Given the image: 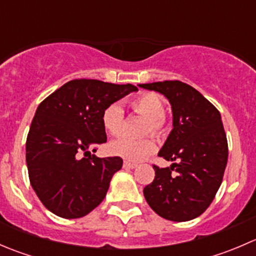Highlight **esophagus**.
Returning a JSON list of instances; mask_svg holds the SVG:
<instances>
[{"label":"esophagus","mask_w":256,"mask_h":256,"mask_svg":"<svg viewBox=\"0 0 256 256\" xmlns=\"http://www.w3.org/2000/svg\"><path fill=\"white\" fill-rule=\"evenodd\" d=\"M124 167H125V168L132 170L138 167V164H134V162H130V161H124Z\"/></svg>","instance_id":"obj_1"}]
</instances>
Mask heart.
<instances>
[{
    "label": "heart",
    "mask_w": 256,
    "mask_h": 256,
    "mask_svg": "<svg viewBox=\"0 0 256 256\" xmlns=\"http://www.w3.org/2000/svg\"><path fill=\"white\" fill-rule=\"evenodd\" d=\"M131 106L136 112L147 118L146 132L161 134L164 128V102L161 96L154 92H144L131 102ZM102 122L105 131L112 136L120 135L124 124V110L120 104H112L102 112ZM110 152L128 161H142L147 156L156 151L154 138H124L112 141L109 146Z\"/></svg>",
    "instance_id": "1"
}]
</instances>
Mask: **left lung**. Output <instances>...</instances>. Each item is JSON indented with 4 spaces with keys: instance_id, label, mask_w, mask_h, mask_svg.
Here are the masks:
<instances>
[{
    "instance_id": "left-lung-1",
    "label": "left lung",
    "mask_w": 256,
    "mask_h": 256,
    "mask_svg": "<svg viewBox=\"0 0 256 256\" xmlns=\"http://www.w3.org/2000/svg\"><path fill=\"white\" fill-rule=\"evenodd\" d=\"M168 99L172 125L160 157L174 164L154 166V180L144 188L148 206L160 216L187 222L209 207L223 180L228 142L220 114L198 90L180 80L140 84Z\"/></svg>"
}]
</instances>
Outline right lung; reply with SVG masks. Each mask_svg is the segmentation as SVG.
I'll use <instances>...</instances> for the list:
<instances>
[{"label": "right lung", "instance_id": "right-lung-1", "mask_svg": "<svg viewBox=\"0 0 256 256\" xmlns=\"http://www.w3.org/2000/svg\"><path fill=\"white\" fill-rule=\"evenodd\" d=\"M138 90L131 84L74 79L40 102L27 136L26 161L32 188L48 210L82 218L102 202L122 160L99 158L90 151L106 142L102 112Z\"/></svg>", "mask_w": 256, "mask_h": 256}]
</instances>
